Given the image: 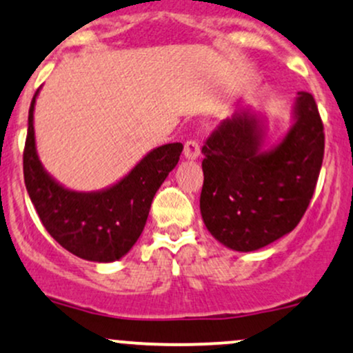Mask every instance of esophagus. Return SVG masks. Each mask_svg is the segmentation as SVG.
I'll return each mask as SVG.
<instances>
[{"mask_svg": "<svg viewBox=\"0 0 353 353\" xmlns=\"http://www.w3.org/2000/svg\"><path fill=\"white\" fill-rule=\"evenodd\" d=\"M184 156H185V159H189V161H196L197 157L201 156V145H199V143H197V141H188V143L184 144Z\"/></svg>", "mask_w": 353, "mask_h": 353, "instance_id": "obj_1", "label": "esophagus"}]
</instances>
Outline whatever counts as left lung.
Segmentation results:
<instances>
[{
  "label": "left lung",
  "instance_id": "left-lung-1",
  "mask_svg": "<svg viewBox=\"0 0 353 353\" xmlns=\"http://www.w3.org/2000/svg\"><path fill=\"white\" fill-rule=\"evenodd\" d=\"M292 123L269 144L254 106L225 119L202 148L201 216L216 241L252 252L292 232L314 196L323 159V124L309 92L290 104Z\"/></svg>",
  "mask_w": 353,
  "mask_h": 353
}]
</instances>
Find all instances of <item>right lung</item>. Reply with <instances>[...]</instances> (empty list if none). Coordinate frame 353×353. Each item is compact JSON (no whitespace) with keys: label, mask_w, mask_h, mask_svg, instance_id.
<instances>
[{"label":"right lung","mask_w":353,"mask_h":353,"mask_svg":"<svg viewBox=\"0 0 353 353\" xmlns=\"http://www.w3.org/2000/svg\"><path fill=\"white\" fill-rule=\"evenodd\" d=\"M39 89L31 101L23 154L30 199L50 236L71 254L101 264L119 261L143 234L154 196L179 163L184 145L171 143L152 149L104 189H68L44 169L36 149L34 106Z\"/></svg>","instance_id":"right-lung-1"}]
</instances>
